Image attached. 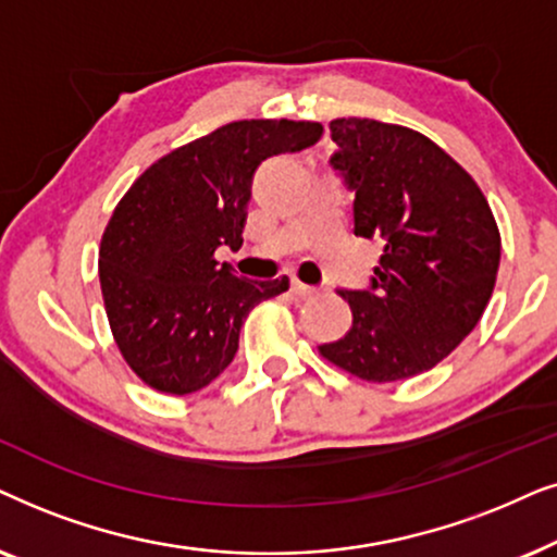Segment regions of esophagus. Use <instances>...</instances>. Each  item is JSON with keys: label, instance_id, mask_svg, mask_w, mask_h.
Masks as SVG:
<instances>
[{"label": "esophagus", "instance_id": "esophagus-1", "mask_svg": "<svg viewBox=\"0 0 557 557\" xmlns=\"http://www.w3.org/2000/svg\"><path fill=\"white\" fill-rule=\"evenodd\" d=\"M290 290H293L295 295H298V298H310V295H315V287H310V285H306V283H300L298 277H293Z\"/></svg>", "mask_w": 557, "mask_h": 557}]
</instances>
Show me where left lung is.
<instances>
[{
  "label": "left lung",
  "mask_w": 557,
  "mask_h": 557,
  "mask_svg": "<svg viewBox=\"0 0 557 557\" xmlns=\"http://www.w3.org/2000/svg\"><path fill=\"white\" fill-rule=\"evenodd\" d=\"M331 165L354 196V234L384 244L369 290H341L354 323L318 346L367 382L428 372L473 331L494 293L502 239L476 181L420 132L333 119Z\"/></svg>",
  "instance_id": "1"
}]
</instances>
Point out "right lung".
Instances as JSON below:
<instances>
[{"mask_svg": "<svg viewBox=\"0 0 557 557\" xmlns=\"http://www.w3.org/2000/svg\"><path fill=\"white\" fill-rule=\"evenodd\" d=\"M321 135L318 122L242 119L152 162L124 193L101 236V295L119 351L152 389L211 384L232 364L249 310L290 287L236 277L216 249L242 247L259 162Z\"/></svg>", "mask_w": 557, "mask_h": 557, "instance_id": "obj_1", "label": "right lung"}]
</instances>
